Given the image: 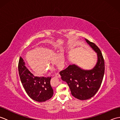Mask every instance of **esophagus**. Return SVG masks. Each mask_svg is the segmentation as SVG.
<instances>
[{"label": "esophagus", "instance_id": "1", "mask_svg": "<svg viewBox=\"0 0 120 120\" xmlns=\"http://www.w3.org/2000/svg\"><path fill=\"white\" fill-rule=\"evenodd\" d=\"M55 77H57V78H60V75L59 74V73H57L55 75Z\"/></svg>", "mask_w": 120, "mask_h": 120}]
</instances>
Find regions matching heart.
Returning a JSON list of instances; mask_svg holds the SVG:
<instances>
[{
    "label": "heart",
    "mask_w": 120,
    "mask_h": 120,
    "mask_svg": "<svg viewBox=\"0 0 120 120\" xmlns=\"http://www.w3.org/2000/svg\"><path fill=\"white\" fill-rule=\"evenodd\" d=\"M26 59L30 68L38 76L44 75L47 70L52 71L49 68L51 61L59 69L62 68L65 62L63 53L57 55L53 49L44 46L37 47L29 51L26 55Z\"/></svg>",
    "instance_id": "b5f03b06"
}]
</instances>
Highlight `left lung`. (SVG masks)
Returning <instances> with one entry per match:
<instances>
[{
	"mask_svg": "<svg viewBox=\"0 0 120 120\" xmlns=\"http://www.w3.org/2000/svg\"><path fill=\"white\" fill-rule=\"evenodd\" d=\"M18 68L22 85L30 98L43 102L52 98L53 91L50 83L51 77L34 76L27 69L22 57L19 58Z\"/></svg>",
	"mask_w": 120,
	"mask_h": 120,
	"instance_id": "obj_1",
	"label": "left lung"
}]
</instances>
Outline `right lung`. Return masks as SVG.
Here are the masks:
<instances>
[{
    "instance_id": "right-lung-1",
    "label": "right lung",
    "mask_w": 120,
    "mask_h": 120,
    "mask_svg": "<svg viewBox=\"0 0 120 120\" xmlns=\"http://www.w3.org/2000/svg\"><path fill=\"white\" fill-rule=\"evenodd\" d=\"M85 40L97 53L98 61L95 67L85 70L71 64L60 72L62 80L69 86L72 95L80 100L88 99L95 95L100 88L105 72V63L100 49L94 43Z\"/></svg>"
}]
</instances>
